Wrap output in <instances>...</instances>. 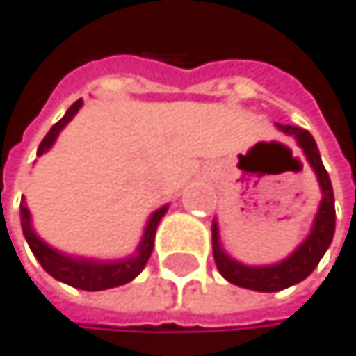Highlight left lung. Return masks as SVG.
<instances>
[{
  "mask_svg": "<svg viewBox=\"0 0 356 356\" xmlns=\"http://www.w3.org/2000/svg\"><path fill=\"white\" fill-rule=\"evenodd\" d=\"M276 128L282 134H289L296 139V143L302 147L307 161L311 163L313 172H316L322 200L318 213L313 217V226L309 230V235L305 241L298 245L293 252L272 265H245L237 259H232L222 241H220V226L213 220L211 232H213V259L220 274L232 282V285L243 287V289H252V291H280L287 289L291 285H298L300 280H305L313 270L318 268L320 259L328 250L330 241L335 235V195H333V184H330L328 172L322 165L320 159V149L316 145V139L302 128L296 126H282L276 124Z\"/></svg>",
  "mask_w": 356,
  "mask_h": 356,
  "instance_id": "1",
  "label": "left lung"
}]
</instances>
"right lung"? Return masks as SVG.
<instances>
[{
    "mask_svg": "<svg viewBox=\"0 0 356 356\" xmlns=\"http://www.w3.org/2000/svg\"><path fill=\"white\" fill-rule=\"evenodd\" d=\"M82 108V99H78L76 104H71L69 111L65 113V117L54 124L51 130L45 134V139L40 141L36 156H43L47 149H51V145L58 139V134L63 132V128L69 124L71 119L76 117V113ZM169 204L156 209L149 215V220L145 222L141 241L136 245V250L130 257L124 259H115V261H102V259H86V257H74L67 254L63 250L51 248L47 241H43L36 230L32 226V215L30 209L26 207V202L21 200V228H23V237H26L30 250L34 252V257L38 259V263L43 265V270L54 276L56 280L65 282V285H71L76 289H84V291H102V289H113L119 285H126V282L134 280L145 268V263L154 250V237H156V228L163 220V215L167 213Z\"/></svg>",
    "mask_w": 356,
    "mask_h": 356,
    "instance_id": "1",
    "label": "right lung"
}]
</instances>
